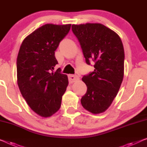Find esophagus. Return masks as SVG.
I'll use <instances>...</instances> for the list:
<instances>
[{
  "label": "esophagus",
  "instance_id": "esophagus-1",
  "mask_svg": "<svg viewBox=\"0 0 147 147\" xmlns=\"http://www.w3.org/2000/svg\"><path fill=\"white\" fill-rule=\"evenodd\" d=\"M68 76H69V80L70 83H73L78 79V76L74 75V74H69Z\"/></svg>",
  "mask_w": 147,
  "mask_h": 147
}]
</instances>
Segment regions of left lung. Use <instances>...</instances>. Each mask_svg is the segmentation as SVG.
Returning a JSON list of instances; mask_svg holds the SVG:
<instances>
[{
  "instance_id": "obj_1",
  "label": "left lung",
  "mask_w": 147,
  "mask_h": 147,
  "mask_svg": "<svg viewBox=\"0 0 147 147\" xmlns=\"http://www.w3.org/2000/svg\"><path fill=\"white\" fill-rule=\"evenodd\" d=\"M88 65L94 71L82 77L87 91L81 98L83 108L97 114L104 112L117 94L123 78L125 53L119 36L101 24L72 25Z\"/></svg>"
}]
</instances>
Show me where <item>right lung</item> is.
Masks as SVG:
<instances>
[{
  "label": "right lung",
  "mask_w": 147,
  "mask_h": 147,
  "mask_svg": "<svg viewBox=\"0 0 147 147\" xmlns=\"http://www.w3.org/2000/svg\"><path fill=\"white\" fill-rule=\"evenodd\" d=\"M71 24H45L23 41L18 55V85L23 98L34 112L47 117L59 109L69 84L61 73L55 51L69 32Z\"/></svg>",
  "instance_id": "obj_1"
}]
</instances>
